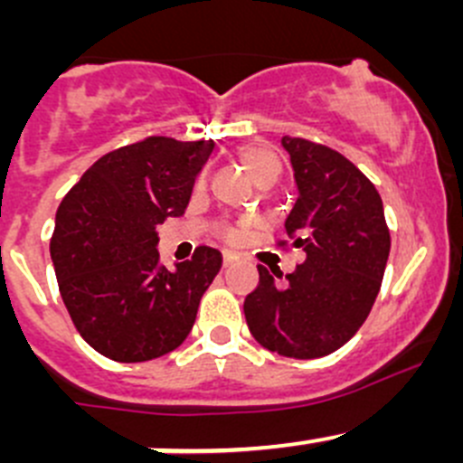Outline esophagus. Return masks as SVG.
<instances>
[{
  "instance_id": "34e87169",
  "label": "esophagus",
  "mask_w": 463,
  "mask_h": 463,
  "mask_svg": "<svg viewBox=\"0 0 463 463\" xmlns=\"http://www.w3.org/2000/svg\"><path fill=\"white\" fill-rule=\"evenodd\" d=\"M235 260L237 258L232 253H223V269H228V266H231Z\"/></svg>"
}]
</instances>
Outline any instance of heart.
<instances>
[{"mask_svg": "<svg viewBox=\"0 0 463 463\" xmlns=\"http://www.w3.org/2000/svg\"><path fill=\"white\" fill-rule=\"evenodd\" d=\"M240 161L241 165H244V170L250 175V179L258 185L275 184V181L279 179V172H282L279 156L269 147V145H244V147L240 149Z\"/></svg>", "mask_w": 463, "mask_h": 463, "instance_id": "1", "label": "heart"}]
</instances>
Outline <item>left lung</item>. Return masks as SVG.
Listing matches in <instances>:
<instances>
[{
  "mask_svg": "<svg viewBox=\"0 0 463 463\" xmlns=\"http://www.w3.org/2000/svg\"><path fill=\"white\" fill-rule=\"evenodd\" d=\"M282 145L298 185L284 228L307 260L288 275L260 264L244 314L261 347L307 361L343 347L367 320L385 273L390 231L381 194L349 158L307 138L284 137Z\"/></svg>",
  "mask_w": 463,
  "mask_h": 463,
  "instance_id": "left-lung-1",
  "label": "left lung"
}]
</instances>
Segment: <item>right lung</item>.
I'll list each match as a JSON object with an SVG mask.
<instances>
[{"label": "right lung", "mask_w": 463, "mask_h": 463, "mask_svg": "<svg viewBox=\"0 0 463 463\" xmlns=\"http://www.w3.org/2000/svg\"><path fill=\"white\" fill-rule=\"evenodd\" d=\"M213 141L149 137L98 158L55 214L51 260L78 334L102 356L143 363L188 338L222 253L199 246L167 270L158 223L181 217Z\"/></svg>", "instance_id": "1"}]
</instances>
